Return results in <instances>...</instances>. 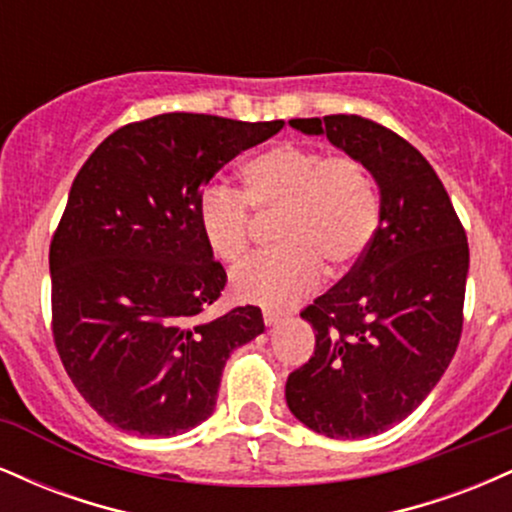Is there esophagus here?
<instances>
[{"label": "esophagus", "instance_id": "esophagus-1", "mask_svg": "<svg viewBox=\"0 0 512 512\" xmlns=\"http://www.w3.org/2000/svg\"><path fill=\"white\" fill-rule=\"evenodd\" d=\"M281 320H284V317H281L279 313H264V325L267 327H276Z\"/></svg>", "mask_w": 512, "mask_h": 512}]
</instances>
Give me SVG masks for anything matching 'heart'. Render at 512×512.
<instances>
[{
  "label": "heart",
  "mask_w": 512,
  "mask_h": 512,
  "mask_svg": "<svg viewBox=\"0 0 512 512\" xmlns=\"http://www.w3.org/2000/svg\"><path fill=\"white\" fill-rule=\"evenodd\" d=\"M243 190L211 185L197 202V223L211 255L238 262L250 243V211L276 216V250L233 272L238 301L279 310L313 293L321 267L344 276L363 260L378 231L373 180L358 158L301 144H276L243 163Z\"/></svg>",
  "instance_id": "b5f03b06"
}]
</instances>
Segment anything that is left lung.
<instances>
[{"instance_id": "left-lung-1", "label": "left lung", "mask_w": 512, "mask_h": 512, "mask_svg": "<svg viewBox=\"0 0 512 512\" xmlns=\"http://www.w3.org/2000/svg\"><path fill=\"white\" fill-rule=\"evenodd\" d=\"M358 158L380 190L363 260L301 317L315 354L286 380V404L327 438L378 436L443 378L462 334L469 245L443 182L407 139L358 115L298 117Z\"/></svg>"}]
</instances>
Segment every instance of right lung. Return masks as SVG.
<instances>
[{
  "label": "right lung",
  "mask_w": 512,
  "mask_h": 512,
  "mask_svg": "<svg viewBox=\"0 0 512 512\" xmlns=\"http://www.w3.org/2000/svg\"><path fill=\"white\" fill-rule=\"evenodd\" d=\"M284 120L166 113L110 134L69 190L50 243L52 337L110 426L170 438L214 414L233 349L264 332L255 305L202 320L226 269L197 223L204 185Z\"/></svg>",
  "instance_id": "add662e5"
}]
</instances>
